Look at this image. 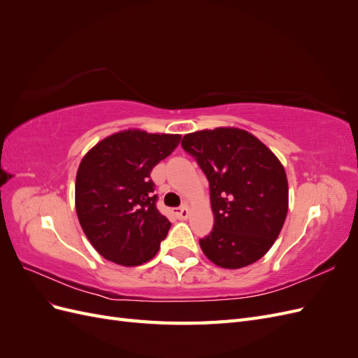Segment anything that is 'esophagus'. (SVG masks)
Returning a JSON list of instances; mask_svg holds the SVG:
<instances>
[{
	"mask_svg": "<svg viewBox=\"0 0 358 358\" xmlns=\"http://www.w3.org/2000/svg\"><path fill=\"white\" fill-rule=\"evenodd\" d=\"M173 213H175V216H176V218H179V220H188L191 210H189L188 206H182V208L173 209Z\"/></svg>",
	"mask_w": 358,
	"mask_h": 358,
	"instance_id": "1",
	"label": "esophagus"
}]
</instances>
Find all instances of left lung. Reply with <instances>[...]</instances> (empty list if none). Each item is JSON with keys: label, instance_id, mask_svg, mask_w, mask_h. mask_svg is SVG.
I'll list each match as a JSON object with an SVG mask.
<instances>
[{"label": "left lung", "instance_id": "8db88e82", "mask_svg": "<svg viewBox=\"0 0 358 358\" xmlns=\"http://www.w3.org/2000/svg\"><path fill=\"white\" fill-rule=\"evenodd\" d=\"M182 148L209 180L213 229L203 254L222 268H242L264 257L282 230L288 180L282 162L246 129L218 127L185 134Z\"/></svg>", "mask_w": 358, "mask_h": 358}]
</instances>
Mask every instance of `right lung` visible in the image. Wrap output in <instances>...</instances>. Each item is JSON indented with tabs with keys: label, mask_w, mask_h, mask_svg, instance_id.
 Instances as JSON below:
<instances>
[{
	"label": "right lung",
	"mask_w": 358,
	"mask_h": 358,
	"mask_svg": "<svg viewBox=\"0 0 358 358\" xmlns=\"http://www.w3.org/2000/svg\"><path fill=\"white\" fill-rule=\"evenodd\" d=\"M180 137L128 128L100 140L82 158L76 213L95 251L109 262L133 267L157 255L171 224L155 208L149 175Z\"/></svg>",
	"instance_id": "obj_1"
}]
</instances>
